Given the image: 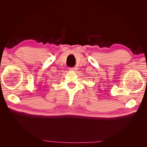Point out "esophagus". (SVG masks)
I'll return each instance as SVG.
<instances>
[{
    "mask_svg": "<svg viewBox=\"0 0 147 147\" xmlns=\"http://www.w3.org/2000/svg\"><path fill=\"white\" fill-rule=\"evenodd\" d=\"M77 70V68L76 67H72V68H69V70H70V71H75Z\"/></svg>",
    "mask_w": 147,
    "mask_h": 147,
    "instance_id": "esophagus-1",
    "label": "esophagus"
}]
</instances>
